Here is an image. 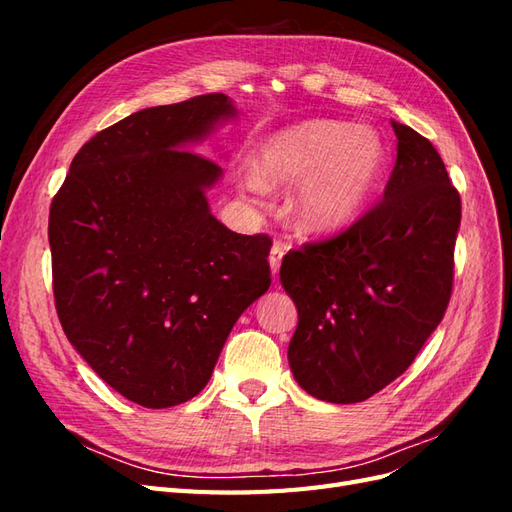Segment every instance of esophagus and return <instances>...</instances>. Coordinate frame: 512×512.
I'll list each match as a JSON object with an SVG mask.
<instances>
[{"instance_id":"1","label":"esophagus","mask_w":512,"mask_h":512,"mask_svg":"<svg viewBox=\"0 0 512 512\" xmlns=\"http://www.w3.org/2000/svg\"><path fill=\"white\" fill-rule=\"evenodd\" d=\"M288 243L284 241H275L273 247H271V254H269V265H271V273L277 275V271H280V265H282V256L286 252Z\"/></svg>"}]
</instances>
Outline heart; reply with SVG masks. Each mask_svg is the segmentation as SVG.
<instances>
[{
  "instance_id": "obj_1",
  "label": "heart",
  "mask_w": 512,
  "mask_h": 512,
  "mask_svg": "<svg viewBox=\"0 0 512 512\" xmlns=\"http://www.w3.org/2000/svg\"><path fill=\"white\" fill-rule=\"evenodd\" d=\"M384 166V145L367 126L335 119H309L271 134L258 147L256 173L243 175V188L265 192L269 183L299 181L290 200L305 232L348 226L374 194Z\"/></svg>"
}]
</instances>
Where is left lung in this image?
Returning a JSON list of instances; mask_svg holds the SVG:
<instances>
[{
    "label": "left lung",
    "mask_w": 512,
    "mask_h": 512,
    "mask_svg": "<svg viewBox=\"0 0 512 512\" xmlns=\"http://www.w3.org/2000/svg\"><path fill=\"white\" fill-rule=\"evenodd\" d=\"M397 160L382 200L280 269L299 324L288 361L301 389L356 404L412 365L451 301L461 198L425 136L393 121Z\"/></svg>",
    "instance_id": "left-lung-1"
}]
</instances>
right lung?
I'll list each match as a JSON object with an SVG mask.
<instances>
[{
  "instance_id": "add662e5",
  "label": "right lung",
  "mask_w": 512,
  "mask_h": 512,
  "mask_svg": "<svg viewBox=\"0 0 512 512\" xmlns=\"http://www.w3.org/2000/svg\"><path fill=\"white\" fill-rule=\"evenodd\" d=\"M235 115L224 94L153 106L76 153L49 213L55 309L70 344L145 408L205 389L232 324L271 286L269 235L209 213L222 168L185 149Z\"/></svg>"
}]
</instances>
